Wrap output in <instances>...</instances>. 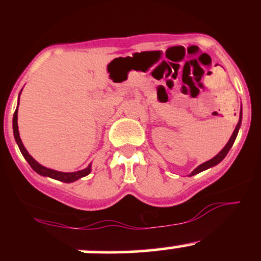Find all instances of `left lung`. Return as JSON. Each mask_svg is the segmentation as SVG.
I'll list each match as a JSON object with an SVG mask.
<instances>
[{"label":"left lung","instance_id":"1","mask_svg":"<svg viewBox=\"0 0 261 261\" xmlns=\"http://www.w3.org/2000/svg\"><path fill=\"white\" fill-rule=\"evenodd\" d=\"M241 122H242V112H241V115H239V122H238V125H237V126H236L234 131H233V134H232V136H230L229 141H228V142H227V145L224 146L222 151H221L220 153H218L217 155H215V157L212 158V160L205 162V163H202L201 166H199V167H197V168L194 169L193 172H191L190 175H195V174H197V173L202 172V170H206V169L211 168V167L217 166V164L220 163V162L222 161L224 157H226L227 153H228V151L230 149V147H232V146H233V143H234V140H236L237 135H238V130H239V127H241Z\"/></svg>","mask_w":261,"mask_h":261}]
</instances>
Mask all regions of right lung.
Instances as JSON below:
<instances>
[{
    "mask_svg": "<svg viewBox=\"0 0 261 261\" xmlns=\"http://www.w3.org/2000/svg\"><path fill=\"white\" fill-rule=\"evenodd\" d=\"M17 114H18V108L16 109V112L13 114V134H14V139H16V142L18 143V147H19L20 152H22L23 157L25 158L27 162L29 163V166L32 167L38 174L44 175V176H50V178L56 179V180L60 181H64V182H72L77 179L83 178V176L88 175L91 173V166L87 167L86 169L83 170H79V172H73V173H62V172H58V170H54V169H49V168H45V167L39 164L34 158L32 157L31 154L28 153L24 146H23L22 141H20L19 137V131H18V122H17Z\"/></svg>",
    "mask_w": 261,
    "mask_h": 261,
    "instance_id": "1",
    "label": "right lung"
}]
</instances>
